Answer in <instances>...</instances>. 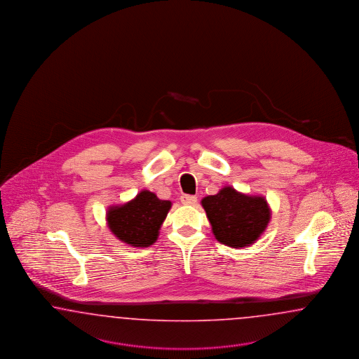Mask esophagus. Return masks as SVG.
Listing matches in <instances>:
<instances>
[{"label": "esophagus", "instance_id": "1", "mask_svg": "<svg viewBox=\"0 0 359 359\" xmlns=\"http://www.w3.org/2000/svg\"><path fill=\"white\" fill-rule=\"evenodd\" d=\"M180 201L184 205H195L197 203V197L196 196L183 195L180 197Z\"/></svg>", "mask_w": 359, "mask_h": 359}]
</instances>
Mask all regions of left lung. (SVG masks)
<instances>
[{
    "label": "left lung",
    "mask_w": 359,
    "mask_h": 359,
    "mask_svg": "<svg viewBox=\"0 0 359 359\" xmlns=\"http://www.w3.org/2000/svg\"><path fill=\"white\" fill-rule=\"evenodd\" d=\"M212 233L219 243L231 249L254 245L271 221V208L266 197L239 192L225 185L216 195L201 200Z\"/></svg>",
    "instance_id": "1"
}]
</instances>
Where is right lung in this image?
I'll return each mask as SVG.
<instances>
[{
  "label": "right lung",
  "instance_id": "right-lung-1",
  "mask_svg": "<svg viewBox=\"0 0 359 359\" xmlns=\"http://www.w3.org/2000/svg\"><path fill=\"white\" fill-rule=\"evenodd\" d=\"M172 203L142 189L134 198L107 209V225L111 234L131 248H149L156 242Z\"/></svg>",
  "mask_w": 359,
  "mask_h": 359
}]
</instances>
